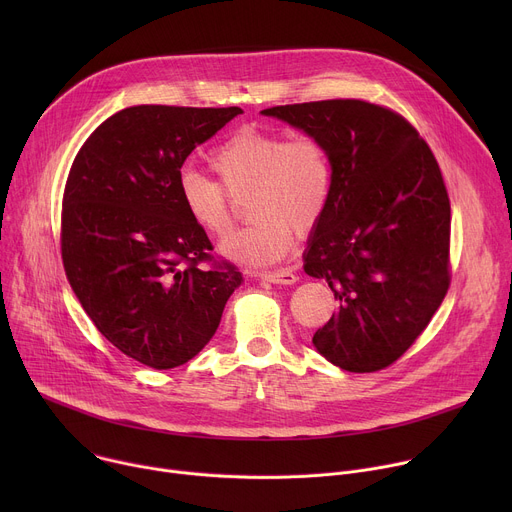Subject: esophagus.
Returning <instances> with one entry per match:
<instances>
[{"label":"esophagus","mask_w":512,"mask_h":512,"mask_svg":"<svg viewBox=\"0 0 512 512\" xmlns=\"http://www.w3.org/2000/svg\"><path fill=\"white\" fill-rule=\"evenodd\" d=\"M261 279L271 281V283H283V285H291L298 281V275L291 269H277V271H263L259 273Z\"/></svg>","instance_id":"34e87169"}]
</instances>
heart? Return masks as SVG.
Instances as JSON below:
<instances>
[{"mask_svg":"<svg viewBox=\"0 0 512 512\" xmlns=\"http://www.w3.org/2000/svg\"><path fill=\"white\" fill-rule=\"evenodd\" d=\"M218 182L194 170L178 180L190 221L210 237H227L235 225L233 198L247 196L253 223L231 235L221 253L241 265H271L296 245V231L310 235L328 210L334 168L326 143L312 133L245 125L208 154Z\"/></svg>","mask_w":512,"mask_h":512,"instance_id":"obj_1","label":"heart"}]
</instances>
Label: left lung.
<instances>
[{"label":"left lung","instance_id":"8db88e82","mask_svg":"<svg viewBox=\"0 0 512 512\" xmlns=\"http://www.w3.org/2000/svg\"><path fill=\"white\" fill-rule=\"evenodd\" d=\"M320 137L334 186L304 255L338 312L312 342L350 373L387 369L421 336L450 287V198L442 170L399 113L360 99L261 111Z\"/></svg>","mask_w":512,"mask_h":512}]
</instances>
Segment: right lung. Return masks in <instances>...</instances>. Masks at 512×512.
<instances>
[{"instance_id": "add662e5", "label": "right lung", "mask_w": 512, "mask_h": 512, "mask_svg": "<svg viewBox=\"0 0 512 512\" xmlns=\"http://www.w3.org/2000/svg\"><path fill=\"white\" fill-rule=\"evenodd\" d=\"M239 107H127L103 121L70 166L60 218L66 279L97 330L156 371L214 336L241 271L212 257L178 180L196 145Z\"/></svg>"}]
</instances>
